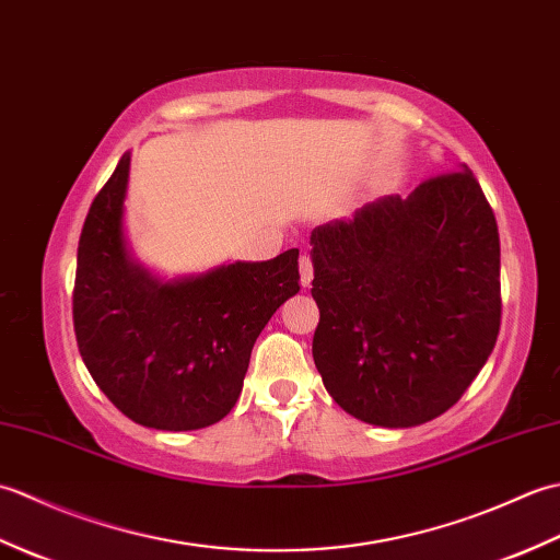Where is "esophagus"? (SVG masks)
<instances>
[{
	"label": "esophagus",
	"mask_w": 560,
	"mask_h": 560,
	"mask_svg": "<svg viewBox=\"0 0 560 560\" xmlns=\"http://www.w3.org/2000/svg\"><path fill=\"white\" fill-rule=\"evenodd\" d=\"M299 269H301V283H303V287H311V281H313V259H311V255H301Z\"/></svg>",
	"instance_id": "esophagus-1"
}]
</instances>
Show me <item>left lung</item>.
Instances as JSON below:
<instances>
[{"label":"left lung","mask_w":560,"mask_h":560,"mask_svg":"<svg viewBox=\"0 0 560 560\" xmlns=\"http://www.w3.org/2000/svg\"><path fill=\"white\" fill-rule=\"evenodd\" d=\"M313 359L353 419L411 428L464 395L501 329V241L467 165L311 235Z\"/></svg>","instance_id":"left-lung-1"}]
</instances>
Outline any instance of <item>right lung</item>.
<instances>
[{
  "mask_svg": "<svg viewBox=\"0 0 560 560\" xmlns=\"http://www.w3.org/2000/svg\"><path fill=\"white\" fill-rule=\"evenodd\" d=\"M129 151L83 223L74 331L91 377L127 419L156 431L221 421L243 392L259 331L301 291L299 249L163 279L125 233Z\"/></svg>",
  "mask_w": 560,
  "mask_h": 560,
  "instance_id": "1",
  "label": "right lung"
}]
</instances>
